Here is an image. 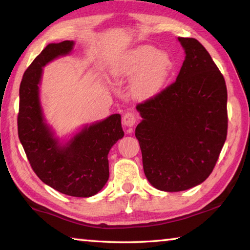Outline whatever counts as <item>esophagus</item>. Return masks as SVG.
Here are the masks:
<instances>
[{
	"mask_svg": "<svg viewBox=\"0 0 250 250\" xmlns=\"http://www.w3.org/2000/svg\"><path fill=\"white\" fill-rule=\"evenodd\" d=\"M136 123V115L134 114V113L131 112H127L124 114L123 116V124L125 127H128V128H130V127H133Z\"/></svg>",
	"mask_w": 250,
	"mask_h": 250,
	"instance_id": "esophagus-1",
	"label": "esophagus"
}]
</instances>
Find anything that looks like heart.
I'll return each instance as SVG.
<instances>
[{
    "label": "heart",
    "instance_id": "1",
    "mask_svg": "<svg viewBox=\"0 0 250 250\" xmlns=\"http://www.w3.org/2000/svg\"><path fill=\"white\" fill-rule=\"evenodd\" d=\"M174 69L167 52L152 45H139L127 51L114 67V76L130 78V91L140 100L149 99L163 90Z\"/></svg>",
    "mask_w": 250,
    "mask_h": 250
}]
</instances>
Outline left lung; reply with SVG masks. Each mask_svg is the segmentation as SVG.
Listing matches in <instances>:
<instances>
[{
	"instance_id": "left-lung-1",
	"label": "left lung",
	"mask_w": 250,
	"mask_h": 250,
	"mask_svg": "<svg viewBox=\"0 0 250 250\" xmlns=\"http://www.w3.org/2000/svg\"><path fill=\"white\" fill-rule=\"evenodd\" d=\"M185 60L176 81L138 103L135 136L145 175L163 191L199 185L212 173L228 135V90L209 52L194 38H178Z\"/></svg>"
}]
</instances>
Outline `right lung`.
Instances as JSON below:
<instances>
[{
	"label": "right lung",
	"mask_w": 250,
	"mask_h": 250,
	"mask_svg": "<svg viewBox=\"0 0 250 250\" xmlns=\"http://www.w3.org/2000/svg\"><path fill=\"white\" fill-rule=\"evenodd\" d=\"M74 41L50 43L23 73L20 87L18 137L37 176L46 185L73 197H91L109 180L110 149L123 138L121 115L87 125L61 145L46 125L39 99L42 67L73 50Z\"/></svg>",
	"instance_id": "1"
}]
</instances>
